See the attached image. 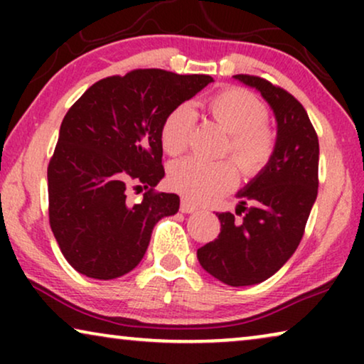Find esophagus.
Instances as JSON below:
<instances>
[{
  "label": "esophagus",
  "mask_w": 364,
  "mask_h": 364,
  "mask_svg": "<svg viewBox=\"0 0 364 364\" xmlns=\"http://www.w3.org/2000/svg\"><path fill=\"white\" fill-rule=\"evenodd\" d=\"M196 210H198V208L193 205V203H191L188 200H182L181 202V212L182 213H193Z\"/></svg>",
  "instance_id": "34e87169"
}]
</instances>
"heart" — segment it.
<instances>
[{
  "mask_svg": "<svg viewBox=\"0 0 364 364\" xmlns=\"http://www.w3.org/2000/svg\"><path fill=\"white\" fill-rule=\"evenodd\" d=\"M207 109L230 132L227 154H232L242 172L253 177L265 171L275 154L277 136L267 124L268 111L262 99L248 89L227 87L208 99ZM196 124L197 112L191 104H181L172 109L161 127L164 151L168 156L186 152ZM168 182L188 202L207 203L237 186L238 168L233 161L203 162L188 157L172 164Z\"/></svg>",
  "mask_w": 364,
  "mask_h": 364,
  "instance_id": "heart-1",
  "label": "heart"
}]
</instances>
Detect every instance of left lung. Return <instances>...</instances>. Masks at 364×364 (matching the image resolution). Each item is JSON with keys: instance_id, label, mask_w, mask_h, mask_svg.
Returning a JSON list of instances; mask_svg holds the SVG:
<instances>
[{"instance_id": "left-lung-1", "label": "left lung", "mask_w": 364, "mask_h": 364, "mask_svg": "<svg viewBox=\"0 0 364 364\" xmlns=\"http://www.w3.org/2000/svg\"><path fill=\"white\" fill-rule=\"evenodd\" d=\"M260 91L277 119V147L265 171L237 193V220L218 213L220 233L197 250L202 268L230 287L265 282L285 265L300 245L318 193L320 146L305 107L267 79L237 74ZM250 205V208H247Z\"/></svg>"}]
</instances>
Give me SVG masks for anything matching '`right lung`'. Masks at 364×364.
I'll list each match as a JSON object with an SVG mask.
<instances>
[{
  "mask_svg": "<svg viewBox=\"0 0 364 364\" xmlns=\"http://www.w3.org/2000/svg\"><path fill=\"white\" fill-rule=\"evenodd\" d=\"M213 77L134 69L92 84L63 119L48 166L49 225L74 270L112 280L134 270L154 225L177 213L164 177L161 127L167 114ZM146 192L128 200V187Z\"/></svg>",
  "mask_w": 364,
  "mask_h": 364,
  "instance_id": "obj_1",
  "label": "right lung"
}]
</instances>
